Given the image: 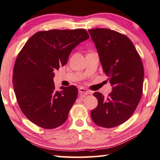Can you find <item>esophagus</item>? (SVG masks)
Instances as JSON below:
<instances>
[{"label":"esophagus","mask_w":160,"mask_h":160,"mask_svg":"<svg viewBox=\"0 0 160 160\" xmlns=\"http://www.w3.org/2000/svg\"><path fill=\"white\" fill-rule=\"evenodd\" d=\"M79 93H83L84 95H88V94H90V92L88 90H87L86 88H80L79 90Z\"/></svg>","instance_id":"1"}]
</instances>
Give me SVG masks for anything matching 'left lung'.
Listing matches in <instances>:
<instances>
[{
	"label": "left lung",
	"mask_w": 160,
	"mask_h": 160,
	"mask_svg": "<svg viewBox=\"0 0 160 160\" xmlns=\"http://www.w3.org/2000/svg\"><path fill=\"white\" fill-rule=\"evenodd\" d=\"M88 32L103 71L113 86L107 98L100 92L93 93L98 104L92 110L91 118L100 127L114 128L128 120L139 103L143 93V63L127 36L108 28H93Z\"/></svg>",
	"instance_id": "8db88e82"
}]
</instances>
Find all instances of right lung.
<instances>
[{"mask_svg":"<svg viewBox=\"0 0 160 160\" xmlns=\"http://www.w3.org/2000/svg\"><path fill=\"white\" fill-rule=\"evenodd\" d=\"M89 38L85 29L50 30L31 36L18 55L12 83L21 110L29 120L44 129L64 123L76 101V86L55 89L54 71L64 66L72 49Z\"/></svg>","mask_w":160,"mask_h":160,"instance_id":"add662e5","label":"right lung"}]
</instances>
